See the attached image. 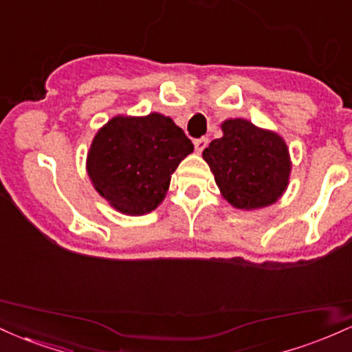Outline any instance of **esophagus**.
I'll return each mask as SVG.
<instances>
[{
  "label": "esophagus",
  "mask_w": 352,
  "mask_h": 352,
  "mask_svg": "<svg viewBox=\"0 0 352 352\" xmlns=\"http://www.w3.org/2000/svg\"><path fill=\"white\" fill-rule=\"evenodd\" d=\"M206 146H208V138H199V140H195V149L197 153H203Z\"/></svg>",
  "instance_id": "34e87169"
}]
</instances>
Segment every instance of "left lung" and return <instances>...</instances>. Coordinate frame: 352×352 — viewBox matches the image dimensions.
<instances>
[{
  "label": "left lung",
  "mask_w": 352,
  "mask_h": 352,
  "mask_svg": "<svg viewBox=\"0 0 352 352\" xmlns=\"http://www.w3.org/2000/svg\"><path fill=\"white\" fill-rule=\"evenodd\" d=\"M223 138L203 151L221 195L238 209H259L276 203L289 183L291 160L279 134L248 120H226Z\"/></svg>",
  "instance_id": "obj_1"
}]
</instances>
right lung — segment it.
I'll list each match as a JSON object with an SVG mask.
<instances>
[{"label": "right lung", "instance_id": "right-lung-1", "mask_svg": "<svg viewBox=\"0 0 352 352\" xmlns=\"http://www.w3.org/2000/svg\"><path fill=\"white\" fill-rule=\"evenodd\" d=\"M195 146L171 118L116 116L91 143L86 169L94 189L123 214L160 206L177 164Z\"/></svg>", "mask_w": 352, "mask_h": 352}]
</instances>
